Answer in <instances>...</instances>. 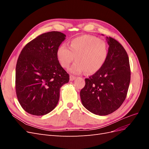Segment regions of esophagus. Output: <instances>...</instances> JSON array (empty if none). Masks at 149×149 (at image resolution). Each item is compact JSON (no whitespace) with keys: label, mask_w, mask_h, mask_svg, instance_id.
<instances>
[{"label":"esophagus","mask_w":149,"mask_h":149,"mask_svg":"<svg viewBox=\"0 0 149 149\" xmlns=\"http://www.w3.org/2000/svg\"><path fill=\"white\" fill-rule=\"evenodd\" d=\"M76 76H74L73 75H70V81H73V80H74L76 79Z\"/></svg>","instance_id":"1"}]
</instances>
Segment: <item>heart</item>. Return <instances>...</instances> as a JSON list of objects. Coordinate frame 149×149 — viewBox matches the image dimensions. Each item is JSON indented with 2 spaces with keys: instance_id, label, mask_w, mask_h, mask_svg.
<instances>
[{
  "instance_id": "obj_1",
  "label": "heart",
  "mask_w": 149,
  "mask_h": 149,
  "mask_svg": "<svg viewBox=\"0 0 149 149\" xmlns=\"http://www.w3.org/2000/svg\"><path fill=\"white\" fill-rule=\"evenodd\" d=\"M108 55V46L105 41L91 35H83L71 40L70 47L63 43L58 48L57 58L61 66L68 68L76 56V62L70 71L81 74L86 71L93 74L104 64Z\"/></svg>"
}]
</instances>
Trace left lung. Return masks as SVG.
I'll return each mask as SVG.
<instances>
[{"instance_id":"8db88e82","label":"left lung","mask_w":149,"mask_h":149,"mask_svg":"<svg viewBox=\"0 0 149 149\" xmlns=\"http://www.w3.org/2000/svg\"><path fill=\"white\" fill-rule=\"evenodd\" d=\"M109 45L106 62L96 73L85 79L81 90L83 105L94 114L106 116L116 111L127 96L130 81L127 53L116 40L107 37Z\"/></svg>"}]
</instances>
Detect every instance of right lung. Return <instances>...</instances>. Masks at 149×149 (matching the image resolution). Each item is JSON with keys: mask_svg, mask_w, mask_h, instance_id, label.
Listing matches in <instances>:
<instances>
[{"mask_svg": "<svg viewBox=\"0 0 149 149\" xmlns=\"http://www.w3.org/2000/svg\"><path fill=\"white\" fill-rule=\"evenodd\" d=\"M66 35L60 31L40 35L22 49L15 69V90L22 107L35 116L55 109L60 88L70 76L60 65L57 50Z\"/></svg>", "mask_w": 149, "mask_h": 149, "instance_id": "add662e5", "label": "right lung"}]
</instances>
